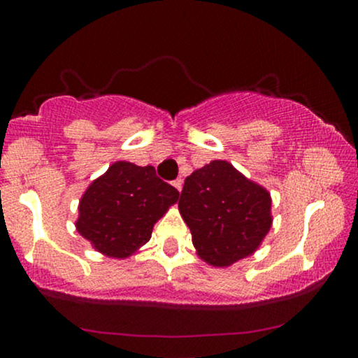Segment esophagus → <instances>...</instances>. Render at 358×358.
<instances>
[{"instance_id": "1", "label": "esophagus", "mask_w": 358, "mask_h": 358, "mask_svg": "<svg viewBox=\"0 0 358 358\" xmlns=\"http://www.w3.org/2000/svg\"><path fill=\"white\" fill-rule=\"evenodd\" d=\"M173 187H175L178 192H182V188H183V180H182V178H176L175 182H173Z\"/></svg>"}]
</instances>
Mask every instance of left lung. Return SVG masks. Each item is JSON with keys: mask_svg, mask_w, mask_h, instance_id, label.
<instances>
[{"mask_svg": "<svg viewBox=\"0 0 358 358\" xmlns=\"http://www.w3.org/2000/svg\"><path fill=\"white\" fill-rule=\"evenodd\" d=\"M178 208L196 254L217 268L256 252L273 224L269 192L224 159L187 176Z\"/></svg>", "mask_w": 358, "mask_h": 358, "instance_id": "1", "label": "left lung"}]
</instances>
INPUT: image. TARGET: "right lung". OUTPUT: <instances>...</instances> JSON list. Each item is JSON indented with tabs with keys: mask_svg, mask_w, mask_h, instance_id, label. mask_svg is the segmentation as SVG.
Segmentation results:
<instances>
[{
	"mask_svg": "<svg viewBox=\"0 0 358 358\" xmlns=\"http://www.w3.org/2000/svg\"><path fill=\"white\" fill-rule=\"evenodd\" d=\"M178 196L153 166L116 162L82 195L77 232L104 256L129 257L151 239L153 225Z\"/></svg>",
	"mask_w": 358,
	"mask_h": 358,
	"instance_id": "obj_1",
	"label": "right lung"
}]
</instances>
